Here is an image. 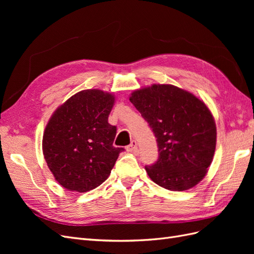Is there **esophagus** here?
Wrapping results in <instances>:
<instances>
[{"label":"esophagus","mask_w":254,"mask_h":254,"mask_svg":"<svg viewBox=\"0 0 254 254\" xmlns=\"http://www.w3.org/2000/svg\"><path fill=\"white\" fill-rule=\"evenodd\" d=\"M127 150L130 152H136L137 151V143L135 140H132L131 143H130L127 146Z\"/></svg>","instance_id":"1"}]
</instances>
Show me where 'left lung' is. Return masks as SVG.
<instances>
[{
  "mask_svg": "<svg viewBox=\"0 0 254 254\" xmlns=\"http://www.w3.org/2000/svg\"><path fill=\"white\" fill-rule=\"evenodd\" d=\"M129 101L157 137L159 158L145 166L149 178L177 191L200 182L216 147V125L205 104L173 84L136 90Z\"/></svg>",
  "mask_w": 254,
  "mask_h": 254,
  "instance_id": "8db88e82",
  "label": "left lung"
}]
</instances>
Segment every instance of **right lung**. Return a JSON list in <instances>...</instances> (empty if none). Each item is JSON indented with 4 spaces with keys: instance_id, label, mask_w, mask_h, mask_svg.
Masks as SVG:
<instances>
[{
    "instance_id": "1",
    "label": "right lung",
    "mask_w": 254,
    "mask_h": 254,
    "mask_svg": "<svg viewBox=\"0 0 254 254\" xmlns=\"http://www.w3.org/2000/svg\"><path fill=\"white\" fill-rule=\"evenodd\" d=\"M114 96L83 90L54 112L42 140L44 159L56 181L68 190L84 193L108 178L120 152L114 147L117 127L108 117Z\"/></svg>"
}]
</instances>
